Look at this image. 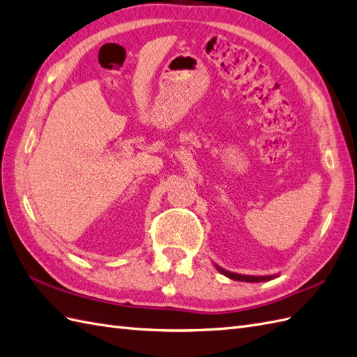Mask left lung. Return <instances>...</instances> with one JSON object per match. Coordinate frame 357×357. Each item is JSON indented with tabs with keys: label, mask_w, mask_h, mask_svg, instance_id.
<instances>
[{
	"label": "left lung",
	"mask_w": 357,
	"mask_h": 357,
	"mask_svg": "<svg viewBox=\"0 0 357 357\" xmlns=\"http://www.w3.org/2000/svg\"><path fill=\"white\" fill-rule=\"evenodd\" d=\"M215 268L220 271L222 274H225L226 278L229 279H234V280H240V282H267V280H271L274 278H278L279 274H270V276H248V274H238V273H232V271H227L222 267H218L217 264H214Z\"/></svg>",
	"instance_id": "8db88e82"
}]
</instances>
